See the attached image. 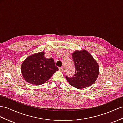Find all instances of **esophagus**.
Returning <instances> with one entry per match:
<instances>
[{
  "mask_svg": "<svg viewBox=\"0 0 123 123\" xmlns=\"http://www.w3.org/2000/svg\"><path fill=\"white\" fill-rule=\"evenodd\" d=\"M59 70L62 72H64L65 71V70L63 68H59Z\"/></svg>",
  "mask_w": 123,
  "mask_h": 123,
  "instance_id": "obj_1",
  "label": "esophagus"
}]
</instances>
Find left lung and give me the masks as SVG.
I'll return each mask as SVG.
<instances>
[{
	"label": "left lung",
	"mask_w": 123,
	"mask_h": 123,
	"mask_svg": "<svg viewBox=\"0 0 123 123\" xmlns=\"http://www.w3.org/2000/svg\"><path fill=\"white\" fill-rule=\"evenodd\" d=\"M72 58L75 71L73 77H65L69 84L77 89H83L92 85L99 73V65L93 56L87 50H82L74 52Z\"/></svg>",
	"instance_id": "1"
}]
</instances>
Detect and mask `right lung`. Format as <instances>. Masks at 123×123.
I'll return each mask as SVG.
<instances>
[{
	"label": "right lung",
	"mask_w": 123,
	"mask_h": 123,
	"mask_svg": "<svg viewBox=\"0 0 123 123\" xmlns=\"http://www.w3.org/2000/svg\"><path fill=\"white\" fill-rule=\"evenodd\" d=\"M44 55V52L33 54L23 62L21 72L27 83L35 85L43 84L59 70L55 67L54 60L46 58Z\"/></svg>",
	"instance_id": "obj_1"
}]
</instances>
